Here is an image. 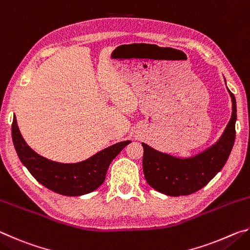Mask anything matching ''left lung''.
Masks as SVG:
<instances>
[{
  "label": "left lung",
  "mask_w": 250,
  "mask_h": 250,
  "mask_svg": "<svg viewBox=\"0 0 250 250\" xmlns=\"http://www.w3.org/2000/svg\"><path fill=\"white\" fill-rule=\"evenodd\" d=\"M226 83V80H225ZM231 98V117L221 138L206 150L188 158H180L153 149L142 142L143 173L151 188L168 196L188 195L208 183L225 166L235 142L236 99Z\"/></svg>",
  "instance_id": "1"
}]
</instances>
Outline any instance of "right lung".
<instances>
[{"label": "right lung", "instance_id": "add662e5", "mask_svg": "<svg viewBox=\"0 0 250 250\" xmlns=\"http://www.w3.org/2000/svg\"><path fill=\"white\" fill-rule=\"evenodd\" d=\"M12 139L21 162L37 182L50 191L66 196H80L94 192L104 183L111 161L130 140L118 142L77 163H61L44 158L27 146L14 116Z\"/></svg>", "mask_w": 250, "mask_h": 250}]
</instances>
